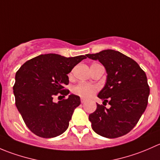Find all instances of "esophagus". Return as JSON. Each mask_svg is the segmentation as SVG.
I'll return each mask as SVG.
<instances>
[{
  "label": "esophagus",
  "instance_id": "obj_1",
  "mask_svg": "<svg viewBox=\"0 0 160 160\" xmlns=\"http://www.w3.org/2000/svg\"><path fill=\"white\" fill-rule=\"evenodd\" d=\"M80 101H81V103H84L85 102V99H83V98H81V99H80Z\"/></svg>",
  "mask_w": 160,
  "mask_h": 160
}]
</instances>
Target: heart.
<instances>
[{
    "label": "heart",
    "mask_w": 160,
    "mask_h": 160,
    "mask_svg": "<svg viewBox=\"0 0 160 160\" xmlns=\"http://www.w3.org/2000/svg\"><path fill=\"white\" fill-rule=\"evenodd\" d=\"M72 76L70 73V77ZM72 93L84 99H88L93 97L98 92V88L96 85L85 83H79L72 88Z\"/></svg>",
    "instance_id": "b5f03b06"
}]
</instances>
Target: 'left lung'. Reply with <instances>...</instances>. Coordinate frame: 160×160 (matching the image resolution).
Instances as JSON below:
<instances>
[{
    "instance_id": "left-lung-1",
    "label": "left lung",
    "mask_w": 160,
    "mask_h": 160,
    "mask_svg": "<svg viewBox=\"0 0 160 160\" xmlns=\"http://www.w3.org/2000/svg\"><path fill=\"white\" fill-rule=\"evenodd\" d=\"M87 56L98 59L105 67L107 81L98 97L111 105L107 108L97 104L96 111L89 115L92 128L105 138L126 135L147 107L150 90L146 72L135 60L115 50H103Z\"/></svg>"
}]
</instances>
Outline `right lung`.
Listing matches in <instances>:
<instances>
[{
  "mask_svg": "<svg viewBox=\"0 0 160 160\" xmlns=\"http://www.w3.org/2000/svg\"><path fill=\"white\" fill-rule=\"evenodd\" d=\"M86 58L40 55L25 62L17 71L13 87L16 107L35 135L53 138L67 129L74 109L80 104V97L70 94L58 103L53 98L69 94L70 90L64 88L69 83L67 74Z\"/></svg>",
  "mask_w": 160,
  "mask_h": 160,
  "instance_id": "1",
  "label": "right lung"
}]
</instances>
